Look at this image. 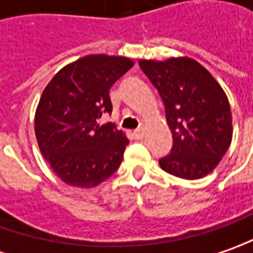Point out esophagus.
Here are the masks:
<instances>
[{"instance_id":"esophagus-1","label":"esophagus","mask_w":253,"mask_h":253,"mask_svg":"<svg viewBox=\"0 0 253 253\" xmlns=\"http://www.w3.org/2000/svg\"><path fill=\"white\" fill-rule=\"evenodd\" d=\"M134 137H135V138H138V140H141V138L144 137V130H143V128H138V130H135Z\"/></svg>"}]
</instances>
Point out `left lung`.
<instances>
[{
	"label": "left lung",
	"instance_id": "1",
	"mask_svg": "<svg viewBox=\"0 0 253 253\" xmlns=\"http://www.w3.org/2000/svg\"><path fill=\"white\" fill-rule=\"evenodd\" d=\"M138 63L161 95L173 138L170 154L160 160V167L187 180L205 178L232 140L230 102L221 85L190 57Z\"/></svg>",
	"mask_w": 253,
	"mask_h": 253
}]
</instances>
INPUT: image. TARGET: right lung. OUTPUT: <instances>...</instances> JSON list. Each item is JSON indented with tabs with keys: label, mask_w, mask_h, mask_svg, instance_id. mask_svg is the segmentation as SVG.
Returning <instances> with one entry per match:
<instances>
[{
	"label": "right lung",
	"mask_w": 253,
	"mask_h": 253,
	"mask_svg": "<svg viewBox=\"0 0 253 253\" xmlns=\"http://www.w3.org/2000/svg\"><path fill=\"white\" fill-rule=\"evenodd\" d=\"M134 66L128 57L89 54L63 67L46 85L35 113L42 155L58 178L91 189L110 178L130 141L113 123L98 119L112 112L109 89Z\"/></svg>",
	"instance_id": "obj_1"
}]
</instances>
